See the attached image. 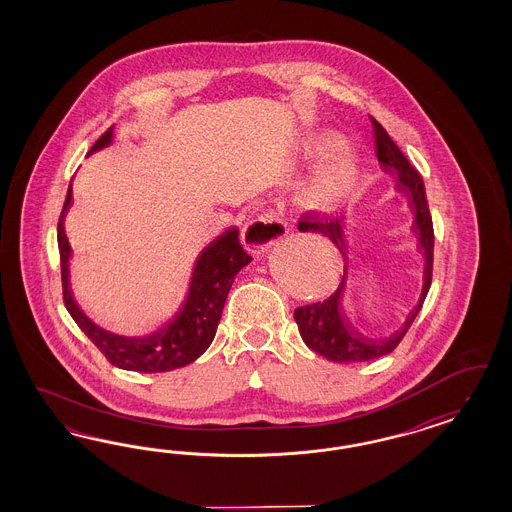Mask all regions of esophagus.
I'll return each instance as SVG.
<instances>
[{
    "label": "esophagus",
    "mask_w": 512,
    "mask_h": 512,
    "mask_svg": "<svg viewBox=\"0 0 512 512\" xmlns=\"http://www.w3.org/2000/svg\"><path fill=\"white\" fill-rule=\"evenodd\" d=\"M287 233V223L276 210H266L246 225L242 240L253 251H264Z\"/></svg>",
    "instance_id": "1"
}]
</instances>
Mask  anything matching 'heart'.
<instances>
[{
    "label": "heart",
    "instance_id": "heart-1",
    "mask_svg": "<svg viewBox=\"0 0 512 512\" xmlns=\"http://www.w3.org/2000/svg\"><path fill=\"white\" fill-rule=\"evenodd\" d=\"M353 176V159L351 155L345 152H338L330 159L328 167H326L325 176L321 178L317 193L325 199L340 195L341 191L351 182Z\"/></svg>",
    "mask_w": 512,
    "mask_h": 512
}]
</instances>
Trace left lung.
Masks as SVG:
<instances>
[{
  "mask_svg": "<svg viewBox=\"0 0 512 512\" xmlns=\"http://www.w3.org/2000/svg\"><path fill=\"white\" fill-rule=\"evenodd\" d=\"M372 120L373 144L375 155L385 171L392 172L396 176V187L407 195L409 206L415 214L413 231L419 236V249L424 255L426 268H424V287L420 295L419 304L407 315L405 323L400 330H396L392 336L383 340H372L362 336L355 330L345 317V311L341 308V295L345 285L347 266H343V276L340 285L334 291V295L328 296L325 302H315L308 306H300L295 310V321L300 330L302 340L311 351L319 353L321 357L328 358L332 362H364L372 358L383 357L392 353L398 343L403 340L407 330L413 325L415 317L419 315L420 308L424 304V298L432 285V270H434V223L430 216V208L426 201L424 182L420 178L419 171L407 161L398 144L388 137L385 127L379 124L375 118ZM298 231L302 233L325 234L332 240V244L340 249L345 257V240H343V217L319 216L317 212L308 210L304 212L298 221Z\"/></svg>",
  "mask_w": 512,
  "mask_h": 512,
  "instance_id": "8db88e82",
  "label": "left lung"
}]
</instances>
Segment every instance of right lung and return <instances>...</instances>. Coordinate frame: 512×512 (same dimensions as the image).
<instances>
[{
	"label": "right lung",
	"instance_id": "1",
	"mask_svg": "<svg viewBox=\"0 0 512 512\" xmlns=\"http://www.w3.org/2000/svg\"><path fill=\"white\" fill-rule=\"evenodd\" d=\"M110 139L112 127L95 140L90 152L107 146ZM71 197L73 189L69 186L58 221V248L62 264L63 302L80 330L93 341V345L105 355L112 366H118L122 370L140 373L171 372L174 368H182L201 357L216 336L221 311L233 285L234 276L251 261V255L240 242L238 229L231 227L208 248L202 249L193 270L186 304L172 323L146 338H122L93 325L78 310L69 291L67 261L71 257V246L63 231V216L71 206Z\"/></svg>",
	"mask_w": 512,
	"mask_h": 512
}]
</instances>
